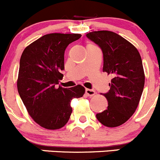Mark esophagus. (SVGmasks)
Returning a JSON list of instances; mask_svg holds the SVG:
<instances>
[{
  "instance_id": "34e87169",
  "label": "esophagus",
  "mask_w": 160,
  "mask_h": 160,
  "mask_svg": "<svg viewBox=\"0 0 160 160\" xmlns=\"http://www.w3.org/2000/svg\"><path fill=\"white\" fill-rule=\"evenodd\" d=\"M85 93L88 97H93V95H95V91L93 90H90V89H86Z\"/></svg>"
}]
</instances>
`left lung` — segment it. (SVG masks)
Wrapping results in <instances>:
<instances>
[{
    "label": "left lung",
    "mask_w": 160,
    "mask_h": 160,
    "mask_svg": "<svg viewBox=\"0 0 160 160\" xmlns=\"http://www.w3.org/2000/svg\"><path fill=\"white\" fill-rule=\"evenodd\" d=\"M87 38L102 50V71L112 77L110 90L103 93L108 107L96 117L106 127H119L135 112L143 90L145 75L140 54L132 43L114 32L93 31Z\"/></svg>",
    "instance_id": "1"
}]
</instances>
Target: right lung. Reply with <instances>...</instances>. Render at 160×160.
<instances>
[{
    "mask_svg": "<svg viewBox=\"0 0 160 160\" xmlns=\"http://www.w3.org/2000/svg\"><path fill=\"white\" fill-rule=\"evenodd\" d=\"M79 33H49L35 40L23 51L20 60L18 90L27 110L40 127L58 129L66 125L72 112L70 102L80 98L85 88L58 87L63 77L64 52Z\"/></svg>",
    "mask_w": 160,
    "mask_h": 160,
    "instance_id": "right-lung-1",
    "label": "right lung"
}]
</instances>
